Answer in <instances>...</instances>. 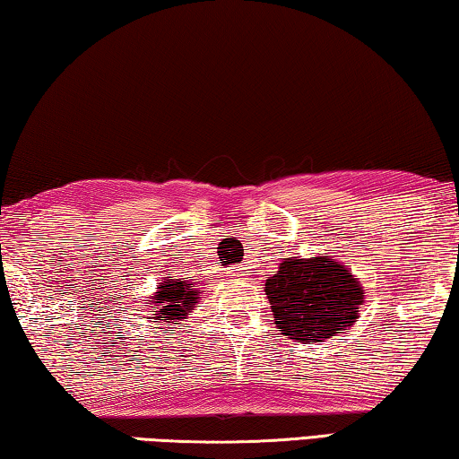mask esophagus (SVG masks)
<instances>
[{
    "instance_id": "1",
    "label": "esophagus",
    "mask_w": 459,
    "mask_h": 459,
    "mask_svg": "<svg viewBox=\"0 0 459 459\" xmlns=\"http://www.w3.org/2000/svg\"><path fill=\"white\" fill-rule=\"evenodd\" d=\"M232 276H243V268H232Z\"/></svg>"
}]
</instances>
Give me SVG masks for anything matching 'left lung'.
<instances>
[{
	"mask_svg": "<svg viewBox=\"0 0 459 459\" xmlns=\"http://www.w3.org/2000/svg\"><path fill=\"white\" fill-rule=\"evenodd\" d=\"M276 327L300 342H324L359 317L365 292L352 272L327 255L280 264L265 280Z\"/></svg>",
	"mask_w": 459,
	"mask_h": 459,
	"instance_id": "obj_1",
	"label": "left lung"
}]
</instances>
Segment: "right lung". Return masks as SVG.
Listing matches in <instances>:
<instances>
[{
  "label": "right lung",
  "instance_id": "1",
  "mask_svg": "<svg viewBox=\"0 0 459 459\" xmlns=\"http://www.w3.org/2000/svg\"><path fill=\"white\" fill-rule=\"evenodd\" d=\"M197 300H200V292H197L194 286L186 280H175V278H164L159 292L152 297V311L156 319L167 321V324H173V321L186 319L191 311L195 309Z\"/></svg>",
  "mask_w": 459,
  "mask_h": 459
}]
</instances>
